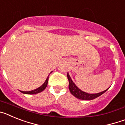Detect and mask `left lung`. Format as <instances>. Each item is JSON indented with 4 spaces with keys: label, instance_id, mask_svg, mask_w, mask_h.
Wrapping results in <instances>:
<instances>
[{
    "label": "left lung",
    "instance_id": "obj_1",
    "mask_svg": "<svg viewBox=\"0 0 125 125\" xmlns=\"http://www.w3.org/2000/svg\"><path fill=\"white\" fill-rule=\"evenodd\" d=\"M67 76H68V80H69V89L71 93L74 96L78 98V99H79V100H94V99H95V98H98V97H99L100 96H101V94H103L104 93H105L106 91L109 89V88H108V89L104 90V91H102V92L98 93H94V94L87 93L81 91L80 89H79L78 87L76 86V85L73 83V81L71 78L70 76H69V74H68H68H67Z\"/></svg>",
    "mask_w": 125,
    "mask_h": 125
}]
</instances>
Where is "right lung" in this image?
<instances>
[{
	"mask_svg": "<svg viewBox=\"0 0 125 125\" xmlns=\"http://www.w3.org/2000/svg\"><path fill=\"white\" fill-rule=\"evenodd\" d=\"M49 76H47V79H46V80L45 81V82L44 83V84H43L42 86H41L40 87H39L38 88H37V89H34V90H32V91H21V93H22L27 94H37V93H39L42 92V91H44V90L46 89V87H47V83H48V79H49Z\"/></svg>",
	"mask_w": 125,
	"mask_h": 125,
	"instance_id": "1",
	"label": "right lung"
}]
</instances>
